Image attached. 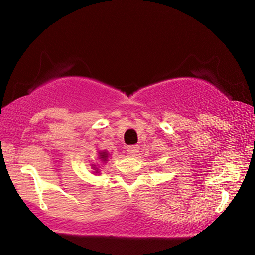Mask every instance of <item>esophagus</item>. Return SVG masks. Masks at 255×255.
<instances>
[{"label": "esophagus", "mask_w": 255, "mask_h": 255, "mask_svg": "<svg viewBox=\"0 0 255 255\" xmlns=\"http://www.w3.org/2000/svg\"><path fill=\"white\" fill-rule=\"evenodd\" d=\"M126 152L128 155H136L138 152H139V146L138 145H130V146H127L126 147Z\"/></svg>", "instance_id": "1"}]
</instances>
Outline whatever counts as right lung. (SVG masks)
<instances>
[{
    "mask_svg": "<svg viewBox=\"0 0 255 255\" xmlns=\"http://www.w3.org/2000/svg\"><path fill=\"white\" fill-rule=\"evenodd\" d=\"M108 158H109V154H108V152H106V150L99 152V159H101L102 163H107ZM92 167H93V170H96L94 171V173H99V170L96 165H92Z\"/></svg>",
    "mask_w": 255,
    "mask_h": 255,
    "instance_id": "1",
    "label": "right lung"
}]
</instances>
